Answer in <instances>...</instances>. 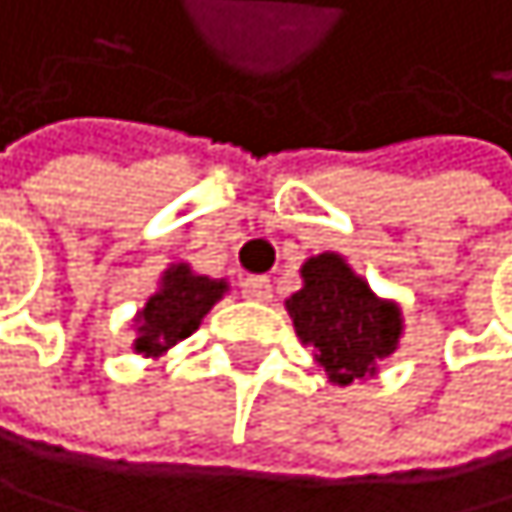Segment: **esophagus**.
Masks as SVG:
<instances>
[{
  "label": "esophagus",
  "mask_w": 512,
  "mask_h": 512,
  "mask_svg": "<svg viewBox=\"0 0 512 512\" xmlns=\"http://www.w3.org/2000/svg\"><path fill=\"white\" fill-rule=\"evenodd\" d=\"M242 295L251 302H267L270 299V280L267 277H245L242 280Z\"/></svg>",
  "instance_id": "1"
}]
</instances>
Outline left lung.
Returning a JSON list of instances; mask_svg holds the SVG:
<instances>
[{"label": "left lung", "mask_w": 512, "mask_h": 512, "mask_svg": "<svg viewBox=\"0 0 512 512\" xmlns=\"http://www.w3.org/2000/svg\"><path fill=\"white\" fill-rule=\"evenodd\" d=\"M286 311L314 362L340 387L377 374V362L390 359L403 336L400 305L377 299L333 251L302 264V289L286 299Z\"/></svg>", "instance_id": "1"}]
</instances>
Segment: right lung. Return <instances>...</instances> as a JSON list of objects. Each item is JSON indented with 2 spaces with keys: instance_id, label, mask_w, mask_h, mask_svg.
<instances>
[{
  "instance_id": "1",
  "label": "right lung",
  "mask_w": 512,
  "mask_h": 512,
  "mask_svg": "<svg viewBox=\"0 0 512 512\" xmlns=\"http://www.w3.org/2000/svg\"><path fill=\"white\" fill-rule=\"evenodd\" d=\"M226 289V280H210L194 273L188 264H172L160 277V289L150 295L135 318V352L144 359H160L166 349L201 327L204 314L223 299Z\"/></svg>"
}]
</instances>
